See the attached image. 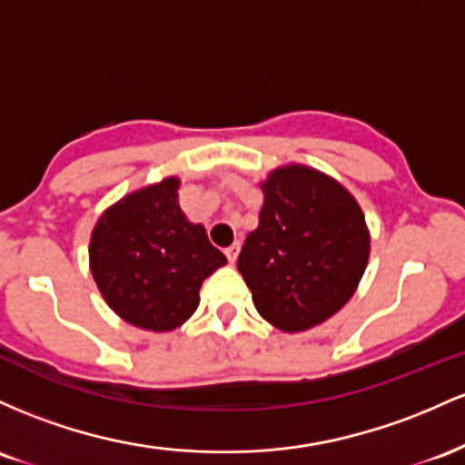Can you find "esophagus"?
Here are the masks:
<instances>
[{
  "label": "esophagus",
  "mask_w": 465,
  "mask_h": 465,
  "mask_svg": "<svg viewBox=\"0 0 465 465\" xmlns=\"http://www.w3.org/2000/svg\"><path fill=\"white\" fill-rule=\"evenodd\" d=\"M239 250H242V243H239V242H234L232 246H228L226 250H223V252H226V257H228V261H231V263H234V261H237Z\"/></svg>",
  "instance_id": "34e87169"
}]
</instances>
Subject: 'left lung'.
<instances>
[{"label":"left lung","instance_id":"obj_1","mask_svg":"<svg viewBox=\"0 0 465 465\" xmlns=\"http://www.w3.org/2000/svg\"><path fill=\"white\" fill-rule=\"evenodd\" d=\"M259 226L237 270L261 316L281 331H305L336 314L369 261L362 208L345 186L302 164L274 169L261 184Z\"/></svg>","mask_w":465,"mask_h":465}]
</instances>
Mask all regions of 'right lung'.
Segmentation results:
<instances>
[{"label": "right lung", "instance_id": "1", "mask_svg": "<svg viewBox=\"0 0 465 465\" xmlns=\"http://www.w3.org/2000/svg\"><path fill=\"white\" fill-rule=\"evenodd\" d=\"M180 180L129 193L94 226L90 268L103 299L123 321L149 331H171L200 305L206 276L226 265L202 223H191L177 202Z\"/></svg>", "mask_w": 465, "mask_h": 465}]
</instances>
